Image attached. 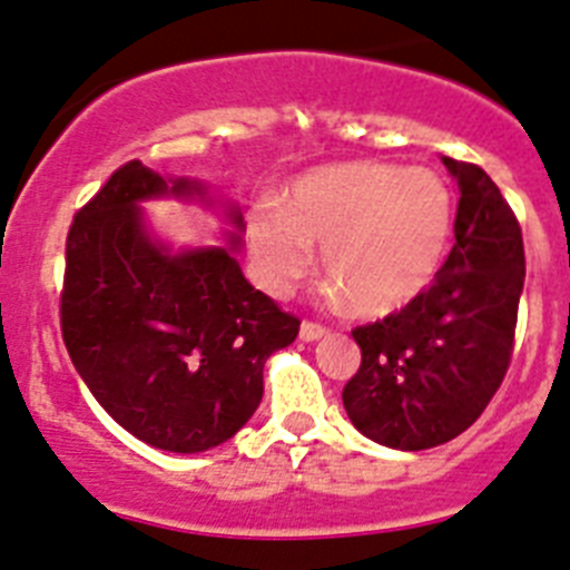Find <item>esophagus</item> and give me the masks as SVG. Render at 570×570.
Here are the masks:
<instances>
[{
	"label": "esophagus",
	"instance_id": "1",
	"mask_svg": "<svg viewBox=\"0 0 570 570\" xmlns=\"http://www.w3.org/2000/svg\"><path fill=\"white\" fill-rule=\"evenodd\" d=\"M326 333H330V330H326L324 324H315V321H304V324H301V341H318L324 338Z\"/></svg>",
	"mask_w": 570,
	"mask_h": 570
}]
</instances>
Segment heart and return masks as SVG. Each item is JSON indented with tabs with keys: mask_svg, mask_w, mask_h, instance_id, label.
<instances>
[{
	"mask_svg": "<svg viewBox=\"0 0 570 570\" xmlns=\"http://www.w3.org/2000/svg\"><path fill=\"white\" fill-rule=\"evenodd\" d=\"M450 232L453 203L433 171L358 160L315 168L281 203H257L246 215V249L257 284L286 298L321 246L330 295L358 318H387L428 292Z\"/></svg>",
	"mask_w": 570,
	"mask_h": 570,
	"instance_id": "b5f03b06",
	"label": "heart"
}]
</instances>
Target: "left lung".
I'll use <instances>...</instances> for the list:
<instances>
[{"label": "left lung", "mask_w": 570, "mask_h": 570, "mask_svg": "<svg viewBox=\"0 0 570 570\" xmlns=\"http://www.w3.org/2000/svg\"><path fill=\"white\" fill-rule=\"evenodd\" d=\"M459 183L456 244L422 298L355 326L361 367L344 410L361 433L395 450L456 439L491 404L511 367L524 284L522 229L476 163L444 157Z\"/></svg>", "instance_id": "8db88e82"}]
</instances>
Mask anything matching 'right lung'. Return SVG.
<instances>
[{
    "label": "right lung",
    "instance_id": "add662e5",
    "mask_svg": "<svg viewBox=\"0 0 570 570\" xmlns=\"http://www.w3.org/2000/svg\"><path fill=\"white\" fill-rule=\"evenodd\" d=\"M160 195L203 189L128 160L73 215L59 326L114 422L151 448L200 453L249 422L266 358L295 341L301 321L255 289L232 252L151 244L137 203ZM232 224L244 229V217L232 212Z\"/></svg>",
    "mask_w": 570,
    "mask_h": 570
}]
</instances>
